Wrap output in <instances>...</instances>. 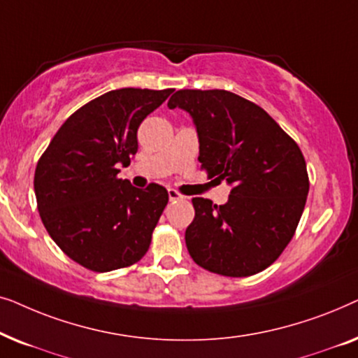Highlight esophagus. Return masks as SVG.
Instances as JSON below:
<instances>
[{
    "label": "esophagus",
    "mask_w": 358,
    "mask_h": 358,
    "mask_svg": "<svg viewBox=\"0 0 358 358\" xmlns=\"http://www.w3.org/2000/svg\"><path fill=\"white\" fill-rule=\"evenodd\" d=\"M168 197H169L171 202H176V200H182L184 199L182 195H180L178 190H174V189H169L168 190Z\"/></svg>",
    "instance_id": "esophagus-1"
}]
</instances>
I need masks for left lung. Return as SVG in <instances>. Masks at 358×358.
<instances>
[{"instance_id": "1", "label": "left lung", "mask_w": 358, "mask_h": 358, "mask_svg": "<svg viewBox=\"0 0 358 358\" xmlns=\"http://www.w3.org/2000/svg\"><path fill=\"white\" fill-rule=\"evenodd\" d=\"M168 107L192 117L202 168L231 187L223 205L192 199L190 257L227 277L264 271L290 243L305 210L310 182L300 148L266 110L229 91L180 90Z\"/></svg>"}]
</instances>
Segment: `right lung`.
<instances>
[{
  "label": "right lung",
  "instance_id": "add662e5",
  "mask_svg": "<svg viewBox=\"0 0 358 358\" xmlns=\"http://www.w3.org/2000/svg\"><path fill=\"white\" fill-rule=\"evenodd\" d=\"M173 90L109 91L66 119L34 178L43 227L58 248L94 272L138 262L168 203L159 184L136 189L119 179L138 150L136 131Z\"/></svg>",
  "mask_w": 358,
  "mask_h": 358
}]
</instances>
